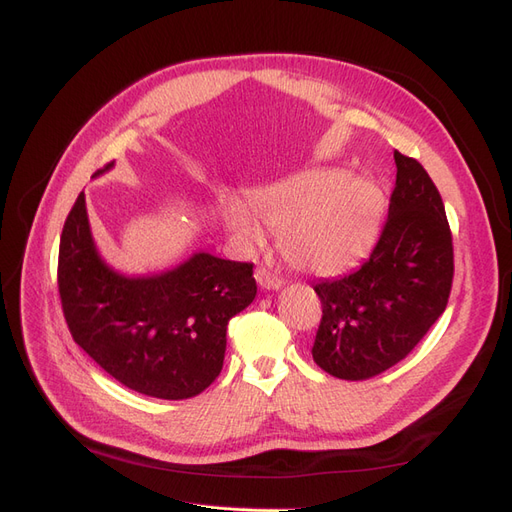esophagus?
Masks as SVG:
<instances>
[{
    "label": "esophagus",
    "mask_w": 512,
    "mask_h": 512,
    "mask_svg": "<svg viewBox=\"0 0 512 512\" xmlns=\"http://www.w3.org/2000/svg\"><path fill=\"white\" fill-rule=\"evenodd\" d=\"M254 277H256V282L262 290H280L284 286V280H280L277 275L269 273L267 269H258Z\"/></svg>",
    "instance_id": "obj_1"
}]
</instances>
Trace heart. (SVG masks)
Listing matches in <instances>:
<instances>
[{
    "label": "heart",
    "instance_id": "heart-1",
    "mask_svg": "<svg viewBox=\"0 0 512 512\" xmlns=\"http://www.w3.org/2000/svg\"><path fill=\"white\" fill-rule=\"evenodd\" d=\"M382 205L374 181L331 168L305 170L247 194V207L262 224L280 230L284 258L314 275H339L359 265L376 241ZM253 216L237 203L226 209L232 237L245 250L265 241Z\"/></svg>",
    "mask_w": 512,
    "mask_h": 512
}]
</instances>
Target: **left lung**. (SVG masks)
<instances>
[{"instance_id":"8db88e82","label":"left lung","mask_w":512,"mask_h":512,"mask_svg":"<svg viewBox=\"0 0 512 512\" xmlns=\"http://www.w3.org/2000/svg\"><path fill=\"white\" fill-rule=\"evenodd\" d=\"M397 181L378 245L339 280L314 286L322 320L314 361L342 380H365L399 363L448 303L453 239L427 170L395 151Z\"/></svg>"}]
</instances>
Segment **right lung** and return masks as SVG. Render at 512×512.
<instances>
[{
	"label": "right lung",
	"instance_id": "1",
	"mask_svg": "<svg viewBox=\"0 0 512 512\" xmlns=\"http://www.w3.org/2000/svg\"><path fill=\"white\" fill-rule=\"evenodd\" d=\"M57 282L74 342L123 386L158 399L194 397L220 376L228 320L256 297L250 262L209 252L156 275L119 273L98 252L83 192L61 232Z\"/></svg>",
	"mask_w": 512,
	"mask_h": 512
}]
</instances>
